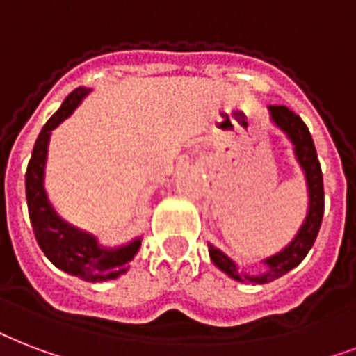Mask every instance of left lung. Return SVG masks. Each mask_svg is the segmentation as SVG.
I'll return each mask as SVG.
<instances>
[{"label":"left lung","instance_id":"left-lung-1","mask_svg":"<svg viewBox=\"0 0 356 356\" xmlns=\"http://www.w3.org/2000/svg\"><path fill=\"white\" fill-rule=\"evenodd\" d=\"M268 112H270V119L275 121L276 127H280L295 145V156H297L298 164H300L306 175L310 205H308L305 224L298 229L297 237L293 238L280 254L265 259L267 270L263 275H244L224 252L214 248L213 244H209V256L222 273H226L233 280L252 282V284H268V282L280 278L286 273H289L291 268L297 267L298 263L305 259L306 254L310 252L314 243H316L317 233H319V227H321L323 211H325L321 164H319V159H317L316 145H314V140H312L310 130L305 124V121L298 118L297 113L291 112L287 106H268Z\"/></svg>","mask_w":356,"mask_h":356}]
</instances>
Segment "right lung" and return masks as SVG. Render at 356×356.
<instances>
[{"label":"right lung","mask_w":356,"mask_h":356,"mask_svg":"<svg viewBox=\"0 0 356 356\" xmlns=\"http://www.w3.org/2000/svg\"><path fill=\"white\" fill-rule=\"evenodd\" d=\"M88 93L89 89L86 88L74 89L40 130L26 170V197L35 238L44 256L67 275L78 276L86 282H106L118 278L127 270V263L132 261L136 252L140 250V238L115 250L102 248L93 235L80 232L78 227L59 218L48 202L42 184L51 130L74 112L76 106Z\"/></svg>","instance_id":"right-lung-1"}]
</instances>
